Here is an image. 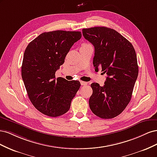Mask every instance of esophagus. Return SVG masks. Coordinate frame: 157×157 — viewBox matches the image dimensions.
<instances>
[{
    "instance_id": "1",
    "label": "esophagus",
    "mask_w": 157,
    "mask_h": 157,
    "mask_svg": "<svg viewBox=\"0 0 157 157\" xmlns=\"http://www.w3.org/2000/svg\"><path fill=\"white\" fill-rule=\"evenodd\" d=\"M87 82H84V81H80V84L82 85V86H86V85H87Z\"/></svg>"
}]
</instances>
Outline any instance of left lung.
<instances>
[{"mask_svg": "<svg viewBox=\"0 0 157 157\" xmlns=\"http://www.w3.org/2000/svg\"><path fill=\"white\" fill-rule=\"evenodd\" d=\"M82 35L94 46L95 71L101 67L107 75L103 86L96 82L91 84L90 108L99 117L113 118L124 110L132 98L138 75L135 49L126 38L111 28L83 29Z\"/></svg>", "mask_w": 157, "mask_h": 157, "instance_id": "obj_1", "label": "left lung"}]
</instances>
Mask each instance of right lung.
Instances as JSON below:
<instances>
[{
	"mask_svg": "<svg viewBox=\"0 0 157 157\" xmlns=\"http://www.w3.org/2000/svg\"><path fill=\"white\" fill-rule=\"evenodd\" d=\"M81 36L79 31L45 32L32 40L25 50L22 79L32 104L45 115L56 117L67 113L80 88L78 80L56 79L55 74L71 46Z\"/></svg>",
	"mask_w": 157,
	"mask_h": 157,
	"instance_id": "1",
	"label": "right lung"
}]
</instances>
